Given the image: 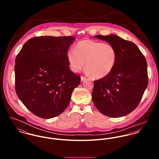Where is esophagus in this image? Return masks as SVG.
<instances>
[{"mask_svg":"<svg viewBox=\"0 0 159 159\" xmlns=\"http://www.w3.org/2000/svg\"><path fill=\"white\" fill-rule=\"evenodd\" d=\"M86 79V76H81V81H84V80H85Z\"/></svg>","mask_w":159,"mask_h":159,"instance_id":"obj_1","label":"esophagus"}]
</instances>
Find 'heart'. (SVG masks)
<instances>
[{
  "mask_svg": "<svg viewBox=\"0 0 159 159\" xmlns=\"http://www.w3.org/2000/svg\"><path fill=\"white\" fill-rule=\"evenodd\" d=\"M70 67L74 72L79 71L84 66L89 73L97 78L109 75L117 60L114 46L92 40H83L76 43L75 49L67 54Z\"/></svg>",
  "mask_w": 159,
  "mask_h": 159,
  "instance_id": "heart-1",
  "label": "heart"
}]
</instances>
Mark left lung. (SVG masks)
Here are the masks:
<instances>
[{
	"label": "left lung",
	"instance_id": "obj_1",
	"mask_svg": "<svg viewBox=\"0 0 159 159\" xmlns=\"http://www.w3.org/2000/svg\"><path fill=\"white\" fill-rule=\"evenodd\" d=\"M95 37L114 46L117 60L109 75L94 81L93 103L105 116H125L138 107L148 86L146 58L135 43L116 35Z\"/></svg>",
	"mask_w": 159,
	"mask_h": 159
}]
</instances>
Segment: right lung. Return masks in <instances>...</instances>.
I'll return each instance as SVG.
<instances>
[{"label":"right lung","mask_w":159,"mask_h":159,"mask_svg":"<svg viewBox=\"0 0 159 159\" xmlns=\"http://www.w3.org/2000/svg\"><path fill=\"white\" fill-rule=\"evenodd\" d=\"M73 37L40 36L25 43L15 59V90L24 106L51 119L64 111L81 77L73 73L67 54Z\"/></svg>","instance_id":"obj_1"}]
</instances>
